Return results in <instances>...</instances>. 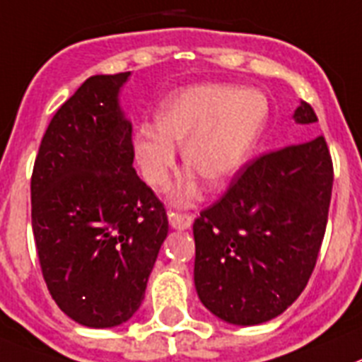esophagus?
Wrapping results in <instances>:
<instances>
[{"label":"esophagus","instance_id":"1","mask_svg":"<svg viewBox=\"0 0 362 362\" xmlns=\"http://www.w3.org/2000/svg\"><path fill=\"white\" fill-rule=\"evenodd\" d=\"M168 218H169V224H171V228H175V229H187L191 226V222H193V216L187 215V213H180V211H169Z\"/></svg>","mask_w":362,"mask_h":362}]
</instances>
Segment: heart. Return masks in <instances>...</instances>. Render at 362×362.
<instances>
[{"label": "heart", "instance_id": "obj_1", "mask_svg": "<svg viewBox=\"0 0 362 362\" xmlns=\"http://www.w3.org/2000/svg\"><path fill=\"white\" fill-rule=\"evenodd\" d=\"M268 100L253 89L197 86L171 94L158 107L155 125L134 131V158L144 180L163 189L177 169L182 146L185 168L211 187L224 185L246 163L268 122ZM200 191L199 180L185 178L178 202H189Z\"/></svg>", "mask_w": 362, "mask_h": 362}]
</instances>
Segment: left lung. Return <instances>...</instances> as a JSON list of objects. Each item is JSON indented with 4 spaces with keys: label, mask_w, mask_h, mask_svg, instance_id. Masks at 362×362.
Here are the masks:
<instances>
[{
    "label": "left lung",
    "mask_w": 362,
    "mask_h": 362,
    "mask_svg": "<svg viewBox=\"0 0 362 362\" xmlns=\"http://www.w3.org/2000/svg\"><path fill=\"white\" fill-rule=\"evenodd\" d=\"M295 124L317 122L300 102ZM333 163L325 136L246 163L224 197L194 220V288L229 325L281 315L306 288L325 238Z\"/></svg>",
    "instance_id": "8db88e82"
}]
</instances>
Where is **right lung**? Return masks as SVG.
Wrapping results in <instances>:
<instances>
[{"label":"right lung","mask_w":362,"mask_h":362,"mask_svg":"<svg viewBox=\"0 0 362 362\" xmlns=\"http://www.w3.org/2000/svg\"><path fill=\"white\" fill-rule=\"evenodd\" d=\"M131 72L96 74L59 107L30 180L43 279L65 315L112 328L136 313L168 237V215L133 168L118 93Z\"/></svg>","instance_id":"add662e5"}]
</instances>
